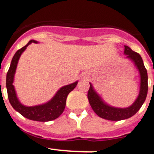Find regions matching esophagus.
I'll return each mask as SVG.
<instances>
[{
    "label": "esophagus",
    "instance_id": "34e87169",
    "mask_svg": "<svg viewBox=\"0 0 154 154\" xmlns=\"http://www.w3.org/2000/svg\"><path fill=\"white\" fill-rule=\"evenodd\" d=\"M81 77H82L83 79H87V78H88V74H87V73H83L82 76H81Z\"/></svg>",
    "mask_w": 154,
    "mask_h": 154
}]
</instances>
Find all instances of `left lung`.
I'll return each instance as SVG.
<instances>
[{"label": "left lung", "instance_id": "left-lung-1", "mask_svg": "<svg viewBox=\"0 0 154 154\" xmlns=\"http://www.w3.org/2000/svg\"><path fill=\"white\" fill-rule=\"evenodd\" d=\"M125 58L130 60L138 69L140 77V85L138 95L136 100L131 106L127 107H118L110 105L103 100L100 95L95 90L94 87L90 83L88 92V99L91 107L97 116L100 118L111 121H119L127 119L135 115L141 108L148 92V75L144 66L142 57L139 54L133 51L127 46H124Z\"/></svg>", "mask_w": 154, "mask_h": 154}]
</instances>
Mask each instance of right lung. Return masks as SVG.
Returning <instances> with one entry per match:
<instances>
[{"label": "right lung", "mask_w": 154, "mask_h": 154, "mask_svg": "<svg viewBox=\"0 0 154 154\" xmlns=\"http://www.w3.org/2000/svg\"><path fill=\"white\" fill-rule=\"evenodd\" d=\"M32 42L38 43V42L33 39L30 40L26 46L16 51L12 57L9 69L6 76V88L8 92V97L12 107L23 117L34 121L48 122L56 119L62 115L66 107L67 96L71 91L74 89L78 83V81L67 85L62 86V88H60L56 92L55 95L46 103L35 106L23 105L17 97L13 83H14L15 73L17 68L19 59L21 54L23 53V51Z\"/></svg>", "instance_id": "1"}]
</instances>
